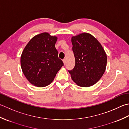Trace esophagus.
I'll return each mask as SVG.
<instances>
[{
	"label": "esophagus",
	"instance_id": "esophagus-1",
	"mask_svg": "<svg viewBox=\"0 0 129 129\" xmlns=\"http://www.w3.org/2000/svg\"><path fill=\"white\" fill-rule=\"evenodd\" d=\"M63 62L64 64L65 65V64H66V59H63Z\"/></svg>",
	"mask_w": 129,
	"mask_h": 129
}]
</instances>
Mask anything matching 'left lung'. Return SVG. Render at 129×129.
<instances>
[{"label": "left lung", "instance_id": "obj_1", "mask_svg": "<svg viewBox=\"0 0 129 129\" xmlns=\"http://www.w3.org/2000/svg\"><path fill=\"white\" fill-rule=\"evenodd\" d=\"M75 66L68 71L78 86L88 87L100 80L106 70L107 55L98 39L88 33L71 38Z\"/></svg>", "mask_w": 129, "mask_h": 129}]
</instances>
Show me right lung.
Instances as JSON below:
<instances>
[{
	"label": "right lung",
	"mask_w": 129,
	"mask_h": 129,
	"mask_svg": "<svg viewBox=\"0 0 129 129\" xmlns=\"http://www.w3.org/2000/svg\"><path fill=\"white\" fill-rule=\"evenodd\" d=\"M57 41L56 36L42 33L33 37L23 49L20 57L21 68L33 85L38 87L49 85L63 66L55 47Z\"/></svg>",
	"instance_id": "1"
}]
</instances>
